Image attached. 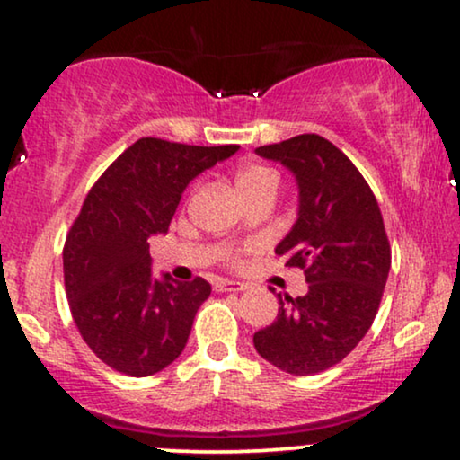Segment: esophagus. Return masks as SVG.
<instances>
[{"label": "esophagus", "instance_id": "1", "mask_svg": "<svg viewBox=\"0 0 460 460\" xmlns=\"http://www.w3.org/2000/svg\"><path fill=\"white\" fill-rule=\"evenodd\" d=\"M214 289L216 292H244V289H248V285L237 283V281H225V279H220V281L214 283Z\"/></svg>", "mask_w": 460, "mask_h": 460}]
</instances>
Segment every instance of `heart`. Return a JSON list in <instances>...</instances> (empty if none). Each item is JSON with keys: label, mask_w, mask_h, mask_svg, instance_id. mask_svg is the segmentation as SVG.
<instances>
[{"label": "heart", "mask_w": 460, "mask_h": 460, "mask_svg": "<svg viewBox=\"0 0 460 460\" xmlns=\"http://www.w3.org/2000/svg\"><path fill=\"white\" fill-rule=\"evenodd\" d=\"M266 181L277 183V177H274V172L270 171V168L257 166V164L242 166L240 171L235 172V186H237V190H240V194L246 192V190L260 186V183H266Z\"/></svg>", "instance_id": "b5f03b06"}]
</instances>
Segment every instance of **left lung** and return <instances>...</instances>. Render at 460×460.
I'll return each instance as SVG.
<instances>
[{"label": "left lung", "instance_id": "obj_1", "mask_svg": "<svg viewBox=\"0 0 460 460\" xmlns=\"http://www.w3.org/2000/svg\"><path fill=\"white\" fill-rule=\"evenodd\" d=\"M257 155L296 179L298 218L274 252L303 268L309 292L279 294V315L252 335L257 352L294 376L324 372L363 340L376 318L392 268L383 216L367 181L318 134L266 145Z\"/></svg>", "mask_w": 460, "mask_h": 460}]
</instances>
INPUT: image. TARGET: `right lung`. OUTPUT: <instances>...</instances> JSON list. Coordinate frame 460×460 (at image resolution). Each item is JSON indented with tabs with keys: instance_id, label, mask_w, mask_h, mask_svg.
Returning a JSON list of instances; mask_svg holds the SVG:
<instances>
[{
	"instance_id": "obj_1",
	"label": "right lung",
	"mask_w": 460,
	"mask_h": 460,
	"mask_svg": "<svg viewBox=\"0 0 460 460\" xmlns=\"http://www.w3.org/2000/svg\"><path fill=\"white\" fill-rule=\"evenodd\" d=\"M237 149L140 138L84 200L62 252L66 298L84 341L116 372L151 376L186 348L212 285L153 277L149 237L166 234L188 183Z\"/></svg>"
}]
</instances>
